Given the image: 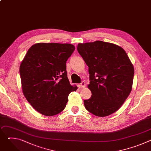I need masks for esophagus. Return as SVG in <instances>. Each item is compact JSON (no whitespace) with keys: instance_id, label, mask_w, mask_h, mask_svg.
<instances>
[{"instance_id":"34e87169","label":"esophagus","mask_w":151,"mask_h":151,"mask_svg":"<svg viewBox=\"0 0 151 151\" xmlns=\"http://www.w3.org/2000/svg\"><path fill=\"white\" fill-rule=\"evenodd\" d=\"M85 86H86V84H85V82L84 81H82L80 84L78 85V87L79 88H85Z\"/></svg>"}]
</instances>
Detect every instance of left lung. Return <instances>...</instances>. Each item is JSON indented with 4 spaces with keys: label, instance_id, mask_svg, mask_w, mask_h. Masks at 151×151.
<instances>
[{
    "label": "left lung",
    "instance_id": "8db88e82",
    "mask_svg": "<svg viewBox=\"0 0 151 151\" xmlns=\"http://www.w3.org/2000/svg\"><path fill=\"white\" fill-rule=\"evenodd\" d=\"M77 50L88 67L92 95L83 101L92 114L104 117L117 111L132 90L134 67L125 50L97 40L78 44Z\"/></svg>",
    "mask_w": 151,
    "mask_h": 151
}]
</instances>
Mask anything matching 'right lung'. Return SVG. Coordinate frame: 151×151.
Wrapping results in <instances>:
<instances>
[{"mask_svg":"<svg viewBox=\"0 0 151 151\" xmlns=\"http://www.w3.org/2000/svg\"><path fill=\"white\" fill-rule=\"evenodd\" d=\"M70 44L37 43L28 50L19 66L24 96L40 114L51 116L65 108L69 94L77 86L70 85L66 61L75 50Z\"/></svg>","mask_w":151,"mask_h":151,"instance_id":"1","label":"right lung"}]
</instances>
